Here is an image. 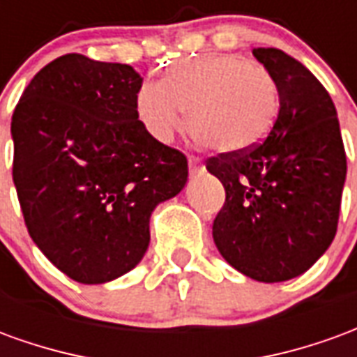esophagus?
Returning a JSON list of instances; mask_svg holds the SVG:
<instances>
[{"instance_id":"1","label":"esophagus","mask_w":357,"mask_h":357,"mask_svg":"<svg viewBox=\"0 0 357 357\" xmlns=\"http://www.w3.org/2000/svg\"><path fill=\"white\" fill-rule=\"evenodd\" d=\"M189 172H191L193 176L204 172V164H202V160L199 158V156H193V155L189 156Z\"/></svg>"}]
</instances>
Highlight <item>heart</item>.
<instances>
[{
  "mask_svg": "<svg viewBox=\"0 0 357 357\" xmlns=\"http://www.w3.org/2000/svg\"><path fill=\"white\" fill-rule=\"evenodd\" d=\"M135 109L155 139L170 141L187 126L202 147L220 155L252 149L269 132L277 88L266 68L239 55L178 61L164 82H145Z\"/></svg>",
  "mask_w": 357,
  "mask_h": 357,
  "instance_id": "1",
  "label": "heart"
}]
</instances>
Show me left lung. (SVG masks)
Segmentation results:
<instances>
[{"label":"left lung","instance_id":"obj_1","mask_svg":"<svg viewBox=\"0 0 357 357\" xmlns=\"http://www.w3.org/2000/svg\"><path fill=\"white\" fill-rule=\"evenodd\" d=\"M252 55L275 82L279 112L252 149L206 160L225 189L212 237L237 271L279 283L312 268L335 239L346 153L321 82L281 50Z\"/></svg>","mask_w":357,"mask_h":357}]
</instances>
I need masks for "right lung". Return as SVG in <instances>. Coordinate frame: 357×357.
<instances>
[{
	"label": "right lung",
	"instance_id": "obj_1",
	"mask_svg": "<svg viewBox=\"0 0 357 357\" xmlns=\"http://www.w3.org/2000/svg\"><path fill=\"white\" fill-rule=\"evenodd\" d=\"M130 65L68 53L15 107L13 181L28 233L65 275L99 284L141 262L149 220L187 181L185 155L141 124Z\"/></svg>",
	"mask_w": 357,
	"mask_h": 357
}]
</instances>
